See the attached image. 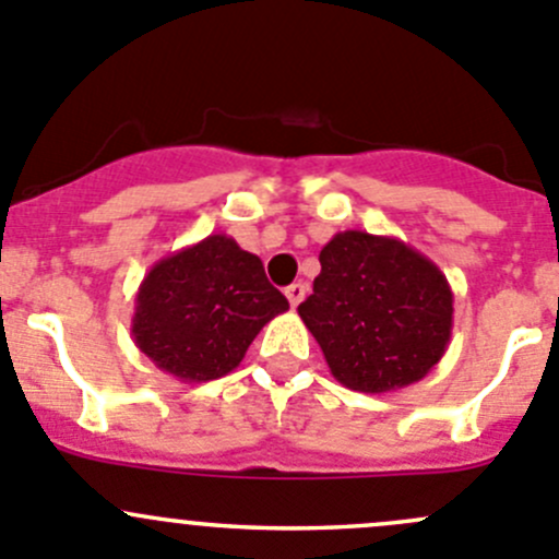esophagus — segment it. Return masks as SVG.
Here are the masks:
<instances>
[{
	"mask_svg": "<svg viewBox=\"0 0 559 559\" xmlns=\"http://www.w3.org/2000/svg\"><path fill=\"white\" fill-rule=\"evenodd\" d=\"M302 297H306V284H292V286H286V300H289L292 308L300 306Z\"/></svg>",
	"mask_w": 559,
	"mask_h": 559,
	"instance_id": "obj_1",
	"label": "esophagus"
}]
</instances>
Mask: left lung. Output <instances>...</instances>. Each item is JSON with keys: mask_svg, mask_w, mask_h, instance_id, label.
<instances>
[{"mask_svg": "<svg viewBox=\"0 0 559 559\" xmlns=\"http://www.w3.org/2000/svg\"><path fill=\"white\" fill-rule=\"evenodd\" d=\"M319 264L313 295L297 313L344 388L390 393L442 360L453 292L429 257L395 237L349 229L319 251Z\"/></svg>", "mask_w": 559, "mask_h": 559, "instance_id": "obj_1", "label": "left lung"}]
</instances>
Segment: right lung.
Instances as JSON below:
<instances>
[{
    "mask_svg": "<svg viewBox=\"0 0 559 559\" xmlns=\"http://www.w3.org/2000/svg\"><path fill=\"white\" fill-rule=\"evenodd\" d=\"M289 311L257 253L210 235L153 264L135 292V346L180 382L235 371L259 330Z\"/></svg>",
    "mask_w": 559,
    "mask_h": 559,
    "instance_id": "obj_1",
    "label": "right lung"
}]
</instances>
